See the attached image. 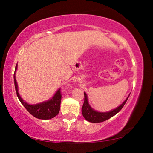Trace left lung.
Wrapping results in <instances>:
<instances>
[{"mask_svg":"<svg viewBox=\"0 0 153 153\" xmlns=\"http://www.w3.org/2000/svg\"><path fill=\"white\" fill-rule=\"evenodd\" d=\"M84 102L82 106V113L84 117L88 121L92 123H100L105 121L106 120H108L111 117H113L114 115H115L116 114L118 113L121 110V108L123 107L124 105L126 104L127 100H128V98L129 97V94L126 99L125 100L122 104L120 106H119L115 109H113L108 112H98V111H95L90 107L88 100L87 94L86 92L84 93Z\"/></svg>","mask_w":153,"mask_h":153,"instance_id":"1","label":"left lung"}]
</instances>
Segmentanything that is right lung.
Listing matches in <instances>:
<instances>
[{"mask_svg":"<svg viewBox=\"0 0 153 153\" xmlns=\"http://www.w3.org/2000/svg\"><path fill=\"white\" fill-rule=\"evenodd\" d=\"M17 69V64L15 66V70L14 73V83L15 88L16 90L17 97L22 102V104L24 106L27 111L31 115H32L36 118L40 119V120H50L55 117L60 111V105L61 100V89L59 88L54 95V97L50 100L38 103L36 105H30L27 102H25L21 98L20 95L18 92V86L17 83L15 79V71Z\"/></svg>","mask_w":153,"mask_h":153,"instance_id":"right-lung-1","label":"right lung"}]
</instances>
